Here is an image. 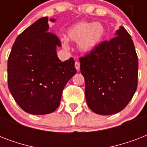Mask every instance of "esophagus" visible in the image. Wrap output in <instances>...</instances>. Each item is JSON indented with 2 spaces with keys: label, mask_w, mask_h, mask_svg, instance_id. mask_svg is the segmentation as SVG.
Masks as SVG:
<instances>
[{
  "label": "esophagus",
  "mask_w": 147,
  "mask_h": 147,
  "mask_svg": "<svg viewBox=\"0 0 147 147\" xmlns=\"http://www.w3.org/2000/svg\"><path fill=\"white\" fill-rule=\"evenodd\" d=\"M75 67H76V69L78 71L79 69H80V63L78 62H76V63H75Z\"/></svg>",
  "instance_id": "1"
}]
</instances>
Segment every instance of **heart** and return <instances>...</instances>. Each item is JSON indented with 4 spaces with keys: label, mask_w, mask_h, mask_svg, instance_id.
<instances>
[{
    "label": "heart",
    "mask_w": 147,
    "mask_h": 147,
    "mask_svg": "<svg viewBox=\"0 0 147 147\" xmlns=\"http://www.w3.org/2000/svg\"><path fill=\"white\" fill-rule=\"evenodd\" d=\"M105 26L101 23L78 22L71 26L67 32L68 39L78 42L79 50L84 53L95 49L103 41L105 36ZM66 46L65 42H63Z\"/></svg>",
    "instance_id": "b5f03b06"
}]
</instances>
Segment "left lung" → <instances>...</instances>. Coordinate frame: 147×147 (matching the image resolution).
I'll list each match as a JSON object with an SVG mask.
<instances>
[{"instance_id": "left-lung-1", "label": "left lung", "mask_w": 147, "mask_h": 147, "mask_svg": "<svg viewBox=\"0 0 147 147\" xmlns=\"http://www.w3.org/2000/svg\"><path fill=\"white\" fill-rule=\"evenodd\" d=\"M116 36L79 58L88 106L101 115L122 111L137 88L138 58L134 42L123 26Z\"/></svg>"}]
</instances>
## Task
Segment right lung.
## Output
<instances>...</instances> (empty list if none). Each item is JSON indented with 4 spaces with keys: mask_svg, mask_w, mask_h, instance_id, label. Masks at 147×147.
Returning <instances> with one entry per match:
<instances>
[{
    "mask_svg": "<svg viewBox=\"0 0 147 147\" xmlns=\"http://www.w3.org/2000/svg\"><path fill=\"white\" fill-rule=\"evenodd\" d=\"M48 17H42L23 31L8 58V88L17 105L29 114L55 111L66 83L76 73L73 58L65 62L58 58L56 47H61V41L48 32Z\"/></svg>",
    "mask_w": 147,
    "mask_h": 147,
    "instance_id": "1",
    "label": "right lung"
}]
</instances>
